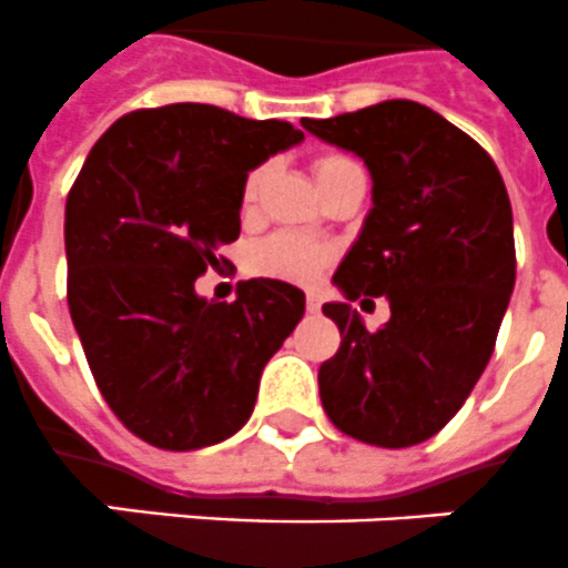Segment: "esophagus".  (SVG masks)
<instances>
[{
  "label": "esophagus",
  "instance_id": "obj_1",
  "mask_svg": "<svg viewBox=\"0 0 568 568\" xmlns=\"http://www.w3.org/2000/svg\"><path fill=\"white\" fill-rule=\"evenodd\" d=\"M321 306H324V297L317 292H306V308L312 312V315H317L321 312Z\"/></svg>",
  "mask_w": 568,
  "mask_h": 568
}]
</instances>
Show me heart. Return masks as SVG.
Instances as JSON below:
<instances>
[{
    "instance_id": "heart-1",
    "label": "heart",
    "mask_w": 568,
    "mask_h": 568,
    "mask_svg": "<svg viewBox=\"0 0 568 568\" xmlns=\"http://www.w3.org/2000/svg\"><path fill=\"white\" fill-rule=\"evenodd\" d=\"M358 165L356 160H349L344 154H324L315 160V178L317 186L329 183L332 178H338L341 172H347ZM271 174V165H256L242 183V206L251 210L260 201L265 180ZM329 262V251L324 244L312 242V239L300 236V233H274L271 239L260 242L247 256V271L256 276H271V280H285V283H312L315 276Z\"/></svg>"
}]
</instances>
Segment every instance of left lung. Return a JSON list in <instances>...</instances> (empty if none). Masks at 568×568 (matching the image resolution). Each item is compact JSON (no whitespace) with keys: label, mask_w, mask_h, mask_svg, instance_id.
<instances>
[{"label":"left lung","mask_w":568,"mask_h":568,"mask_svg":"<svg viewBox=\"0 0 568 568\" xmlns=\"http://www.w3.org/2000/svg\"><path fill=\"white\" fill-rule=\"evenodd\" d=\"M317 140L362 156L373 206L324 303L341 347L321 364L326 414L362 444L403 449L449 423L496 347L516 283L514 212L499 169L473 136L405 99L303 119ZM385 296L392 321L367 333L348 306Z\"/></svg>","instance_id":"left-lung-1"}]
</instances>
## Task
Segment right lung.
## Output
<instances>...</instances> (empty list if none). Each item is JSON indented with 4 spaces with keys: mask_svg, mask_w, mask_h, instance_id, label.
Masks as SVG:
<instances>
[{
    "mask_svg": "<svg viewBox=\"0 0 568 568\" xmlns=\"http://www.w3.org/2000/svg\"><path fill=\"white\" fill-rule=\"evenodd\" d=\"M297 142L294 124L212 104L133 110L69 189V315L101 396L145 444L189 452L236 435L306 312L297 285L265 276L233 303L195 292L239 239L247 172Z\"/></svg>",
    "mask_w": 568,
    "mask_h": 568,
    "instance_id": "add662e5",
    "label": "right lung"
}]
</instances>
